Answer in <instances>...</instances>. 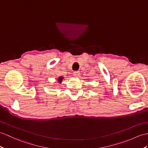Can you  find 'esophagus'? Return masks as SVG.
<instances>
[{"mask_svg": "<svg viewBox=\"0 0 148 148\" xmlns=\"http://www.w3.org/2000/svg\"><path fill=\"white\" fill-rule=\"evenodd\" d=\"M73 75H74L75 77H78V76H80V71H75L73 72Z\"/></svg>", "mask_w": 148, "mask_h": 148, "instance_id": "1", "label": "esophagus"}]
</instances>
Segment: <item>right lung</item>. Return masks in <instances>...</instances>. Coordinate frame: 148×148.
I'll list each match as a JSON object with an SVG mask.
<instances>
[{
  "label": "right lung",
  "instance_id": "obj_1",
  "mask_svg": "<svg viewBox=\"0 0 148 148\" xmlns=\"http://www.w3.org/2000/svg\"><path fill=\"white\" fill-rule=\"evenodd\" d=\"M63 77H59V78H58V82H59L60 83H61V82H62V80H63Z\"/></svg>",
  "mask_w": 148,
  "mask_h": 148
}]
</instances>
